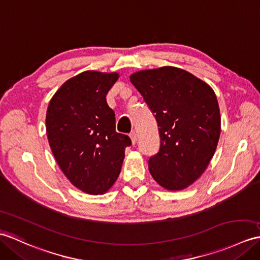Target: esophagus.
I'll list each match as a JSON object with an SVG mask.
<instances>
[{
    "mask_svg": "<svg viewBox=\"0 0 260 260\" xmlns=\"http://www.w3.org/2000/svg\"><path fill=\"white\" fill-rule=\"evenodd\" d=\"M129 137H131V140H132V143H133V144H135V143H136V141H137L136 133H135V132H132L131 134H129Z\"/></svg>",
    "mask_w": 260,
    "mask_h": 260,
    "instance_id": "esophagus-1",
    "label": "esophagus"
}]
</instances>
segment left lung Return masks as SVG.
Listing matches in <instances>:
<instances>
[{
    "label": "left lung",
    "instance_id": "left-lung-1",
    "mask_svg": "<svg viewBox=\"0 0 260 260\" xmlns=\"http://www.w3.org/2000/svg\"><path fill=\"white\" fill-rule=\"evenodd\" d=\"M129 78L158 126L160 145L148 159L149 172L164 188L184 189L206 170L219 140L220 113L214 90L173 66L141 71Z\"/></svg>",
    "mask_w": 260,
    "mask_h": 260
}]
</instances>
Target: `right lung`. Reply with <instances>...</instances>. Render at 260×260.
I'll return each instance as SVG.
<instances>
[{"instance_id": "obj_1", "label": "right lung", "mask_w": 260, "mask_h": 260, "mask_svg": "<svg viewBox=\"0 0 260 260\" xmlns=\"http://www.w3.org/2000/svg\"><path fill=\"white\" fill-rule=\"evenodd\" d=\"M117 78V73L83 72L66 81L48 104L52 153L70 182L87 194L111 188L132 145L127 135L116 132L115 113L106 102Z\"/></svg>"}]
</instances>
